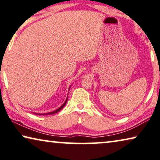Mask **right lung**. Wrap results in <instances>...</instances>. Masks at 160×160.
I'll use <instances>...</instances> for the list:
<instances>
[{
	"instance_id": "add662e5",
	"label": "right lung",
	"mask_w": 160,
	"mask_h": 160,
	"mask_svg": "<svg viewBox=\"0 0 160 160\" xmlns=\"http://www.w3.org/2000/svg\"><path fill=\"white\" fill-rule=\"evenodd\" d=\"M70 87H71V85L70 86V88H69V90L70 89ZM68 98H67V99H66V101H65V103H64L62 105V106L59 107L58 109H57V110H55V111H52V112H49V113H34L37 114V115H52V114L56 113H57V112H59V111H61L62 109L64 108V106H65V104L67 103V101H68Z\"/></svg>"
}]
</instances>
